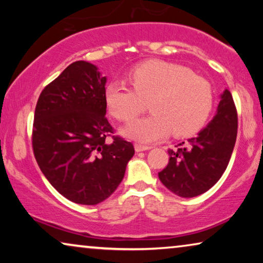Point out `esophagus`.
Instances as JSON below:
<instances>
[{"label": "esophagus", "mask_w": 263, "mask_h": 263, "mask_svg": "<svg viewBox=\"0 0 263 263\" xmlns=\"http://www.w3.org/2000/svg\"><path fill=\"white\" fill-rule=\"evenodd\" d=\"M147 149H151V147L149 146L139 145V143H136V145H135V151H136V152H143V151H147Z\"/></svg>", "instance_id": "1"}]
</instances>
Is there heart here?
Segmentation results:
<instances>
[{
    "label": "heart",
    "instance_id": "heart-1",
    "mask_svg": "<svg viewBox=\"0 0 263 263\" xmlns=\"http://www.w3.org/2000/svg\"><path fill=\"white\" fill-rule=\"evenodd\" d=\"M132 87L112 81L104 99L109 112L120 121H132L149 99L153 111L123 128L127 138L154 142L174 133L178 138L194 135L206 123L213 106L210 82L194 75L189 68L166 61L152 60L129 71Z\"/></svg>",
    "mask_w": 263,
    "mask_h": 263
}]
</instances>
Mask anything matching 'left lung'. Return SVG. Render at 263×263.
Masks as SVG:
<instances>
[{"label": "left lung", "mask_w": 263, "mask_h": 263, "mask_svg": "<svg viewBox=\"0 0 263 263\" xmlns=\"http://www.w3.org/2000/svg\"><path fill=\"white\" fill-rule=\"evenodd\" d=\"M237 111L228 88L220 95L217 112L186 146L168 149L167 166L158 176L161 183L181 197H195L217 183L228 167L237 138ZM183 143H179L182 146Z\"/></svg>", "instance_id": "left-lung-1"}]
</instances>
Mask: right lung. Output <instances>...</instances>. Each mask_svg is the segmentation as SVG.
<instances>
[{
  "label": "right lung",
  "instance_id": "add662e5",
  "mask_svg": "<svg viewBox=\"0 0 263 263\" xmlns=\"http://www.w3.org/2000/svg\"><path fill=\"white\" fill-rule=\"evenodd\" d=\"M106 77L77 61L43 89L34 111L35 160L53 188L71 202L98 204L124 177L135 151L112 136L104 99Z\"/></svg>",
  "mask_w": 263,
  "mask_h": 263
}]
</instances>
